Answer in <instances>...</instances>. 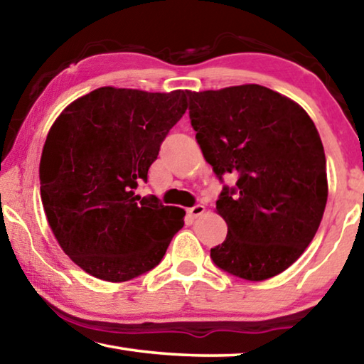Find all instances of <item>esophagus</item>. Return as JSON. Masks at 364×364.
Here are the masks:
<instances>
[{
	"mask_svg": "<svg viewBox=\"0 0 364 364\" xmlns=\"http://www.w3.org/2000/svg\"><path fill=\"white\" fill-rule=\"evenodd\" d=\"M204 212H205V207L202 205V204H196L194 207H191L189 210H188V213L191 215V217H194V218L200 217V215H204Z\"/></svg>",
	"mask_w": 364,
	"mask_h": 364,
	"instance_id": "1",
	"label": "esophagus"
}]
</instances>
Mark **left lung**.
Segmentation results:
<instances>
[{
    "mask_svg": "<svg viewBox=\"0 0 364 364\" xmlns=\"http://www.w3.org/2000/svg\"><path fill=\"white\" fill-rule=\"evenodd\" d=\"M188 96L191 125L215 175H237L218 196L228 236L212 260L237 278H273L313 241L328 202L315 123L297 102L260 85Z\"/></svg>",
    "mask_w": 364,
    "mask_h": 364,
    "instance_id": "8db88e82",
    "label": "left lung"
}]
</instances>
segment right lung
Segmentation results:
<instances>
[{
  "label": "right lung",
  "instance_id": "obj_1",
  "mask_svg": "<svg viewBox=\"0 0 364 364\" xmlns=\"http://www.w3.org/2000/svg\"><path fill=\"white\" fill-rule=\"evenodd\" d=\"M186 96L102 86L67 106L48 133L40 160L48 223L72 262L97 279L147 273L184 225L183 208L134 189L186 112Z\"/></svg>",
  "mask_w": 364,
  "mask_h": 364
}]
</instances>
